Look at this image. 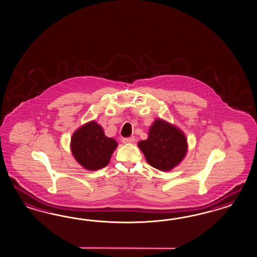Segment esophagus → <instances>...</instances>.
Wrapping results in <instances>:
<instances>
[{
	"instance_id": "obj_1",
	"label": "esophagus",
	"mask_w": 257,
	"mask_h": 257,
	"mask_svg": "<svg viewBox=\"0 0 257 257\" xmlns=\"http://www.w3.org/2000/svg\"><path fill=\"white\" fill-rule=\"evenodd\" d=\"M123 143L124 144H132V143H134V141H135V138L132 136V137H127V138H123Z\"/></svg>"
}]
</instances>
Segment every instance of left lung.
<instances>
[{
	"label": "left lung",
	"instance_id": "left-lung-1",
	"mask_svg": "<svg viewBox=\"0 0 257 257\" xmlns=\"http://www.w3.org/2000/svg\"><path fill=\"white\" fill-rule=\"evenodd\" d=\"M138 147L152 167L165 172L182 162L188 150L183 132L162 119L155 120L148 138L139 142Z\"/></svg>",
	"mask_w": 257,
	"mask_h": 257
}]
</instances>
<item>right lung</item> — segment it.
I'll list each match as a JSON object with an SVG mask.
<instances>
[{"instance_id": "add662e5", "label": "right lung", "mask_w": 257, "mask_h": 257, "mask_svg": "<svg viewBox=\"0 0 257 257\" xmlns=\"http://www.w3.org/2000/svg\"><path fill=\"white\" fill-rule=\"evenodd\" d=\"M70 147L75 160L83 168L95 171L108 165L117 143L105 136L101 125L91 121L74 132Z\"/></svg>"}]
</instances>
